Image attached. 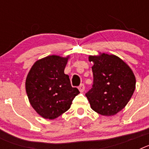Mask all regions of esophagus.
<instances>
[{
    "mask_svg": "<svg viewBox=\"0 0 149 149\" xmlns=\"http://www.w3.org/2000/svg\"><path fill=\"white\" fill-rule=\"evenodd\" d=\"M78 89L81 93H84V89H85V86H84V84H81L80 86H78Z\"/></svg>",
    "mask_w": 149,
    "mask_h": 149,
    "instance_id": "34e87169",
    "label": "esophagus"
}]
</instances>
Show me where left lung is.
<instances>
[{
    "label": "left lung",
    "instance_id": "left-lung-1",
    "mask_svg": "<svg viewBox=\"0 0 149 149\" xmlns=\"http://www.w3.org/2000/svg\"><path fill=\"white\" fill-rule=\"evenodd\" d=\"M93 62V88L86 93L91 108L102 116L116 115L127 105L136 87V77L119 56L102 53L89 56Z\"/></svg>",
    "mask_w": 149,
    "mask_h": 149
}]
</instances>
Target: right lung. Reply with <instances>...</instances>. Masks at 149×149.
Returning <instances> with one entry per match:
<instances>
[{
	"label": "right lung",
	"instance_id": "add662e5",
	"mask_svg": "<svg viewBox=\"0 0 149 149\" xmlns=\"http://www.w3.org/2000/svg\"><path fill=\"white\" fill-rule=\"evenodd\" d=\"M70 56L50 55L36 61L25 81L26 93L33 108L46 119H54L70 108L80 93L64 73Z\"/></svg>",
	"mask_w": 149,
	"mask_h": 149
}]
</instances>
